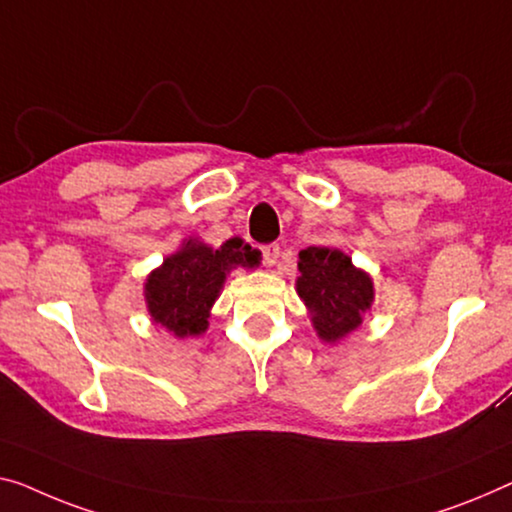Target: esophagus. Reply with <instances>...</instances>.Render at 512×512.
<instances>
[{"label": "esophagus", "instance_id": "1", "mask_svg": "<svg viewBox=\"0 0 512 512\" xmlns=\"http://www.w3.org/2000/svg\"><path fill=\"white\" fill-rule=\"evenodd\" d=\"M262 257H264V264L266 266H276L278 257H280V246H278V243H266V246H262Z\"/></svg>", "mask_w": 512, "mask_h": 512}]
</instances>
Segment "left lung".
I'll list each match as a JSON object with an SVG mask.
<instances>
[{
    "label": "left lung",
    "instance_id": "1",
    "mask_svg": "<svg viewBox=\"0 0 512 512\" xmlns=\"http://www.w3.org/2000/svg\"><path fill=\"white\" fill-rule=\"evenodd\" d=\"M299 271L296 287L312 312L319 338L335 342L361 324L372 303V280L354 269L345 253L310 246L299 253Z\"/></svg>",
    "mask_w": 512,
    "mask_h": 512
}]
</instances>
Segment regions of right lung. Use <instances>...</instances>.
Segmentation results:
<instances>
[{"mask_svg": "<svg viewBox=\"0 0 512 512\" xmlns=\"http://www.w3.org/2000/svg\"><path fill=\"white\" fill-rule=\"evenodd\" d=\"M236 264H255L241 241H227L218 250L188 241L147 278L144 289L154 322L179 338L200 335L207 329L209 308L223 287L225 273Z\"/></svg>", "mask_w": 512, "mask_h": 512, "instance_id": "obj_1", "label": "right lung"}]
</instances>
